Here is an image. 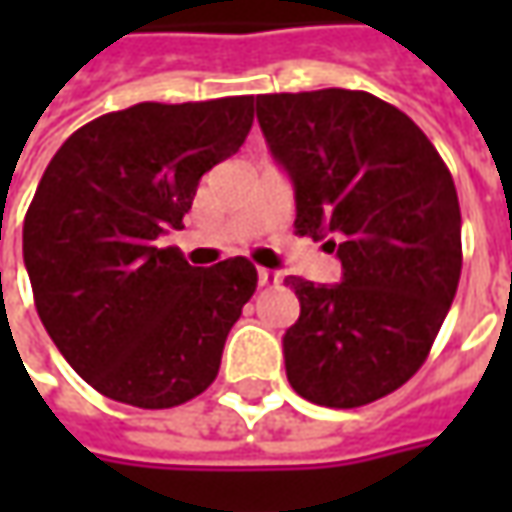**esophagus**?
Masks as SVG:
<instances>
[{
  "instance_id": "34e87169",
  "label": "esophagus",
  "mask_w": 512,
  "mask_h": 512,
  "mask_svg": "<svg viewBox=\"0 0 512 512\" xmlns=\"http://www.w3.org/2000/svg\"><path fill=\"white\" fill-rule=\"evenodd\" d=\"M279 282V273H273V270H267V267H259V285H276Z\"/></svg>"
}]
</instances>
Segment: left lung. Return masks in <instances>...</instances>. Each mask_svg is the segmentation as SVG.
Masks as SVG:
<instances>
[{
	"instance_id": "obj_1",
	"label": "left lung",
	"mask_w": 512,
	"mask_h": 512,
	"mask_svg": "<svg viewBox=\"0 0 512 512\" xmlns=\"http://www.w3.org/2000/svg\"><path fill=\"white\" fill-rule=\"evenodd\" d=\"M273 159L296 190V233L325 242L342 285L285 282L302 313L285 333L290 387L313 404L362 407L427 359L462 276L453 176L422 128L364 90L256 96Z\"/></svg>"
}]
</instances>
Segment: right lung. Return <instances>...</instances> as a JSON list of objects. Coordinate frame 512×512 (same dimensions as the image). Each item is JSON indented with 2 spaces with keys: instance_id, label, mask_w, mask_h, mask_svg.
<instances>
[{
  "instance_id": "obj_1",
  "label": "right lung",
  "mask_w": 512,
  "mask_h": 512,
  "mask_svg": "<svg viewBox=\"0 0 512 512\" xmlns=\"http://www.w3.org/2000/svg\"><path fill=\"white\" fill-rule=\"evenodd\" d=\"M253 99L142 102L68 136L33 193L22 253L59 353L113 402L165 410L213 384L256 290L245 256L190 267L179 230L199 179L242 148Z\"/></svg>"
}]
</instances>
